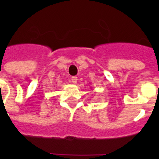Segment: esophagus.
Wrapping results in <instances>:
<instances>
[{"mask_svg": "<svg viewBox=\"0 0 159 159\" xmlns=\"http://www.w3.org/2000/svg\"><path fill=\"white\" fill-rule=\"evenodd\" d=\"M71 81H72V82L73 83V84H76L77 82V77H72V78H71Z\"/></svg>", "mask_w": 159, "mask_h": 159, "instance_id": "1", "label": "esophagus"}]
</instances>
